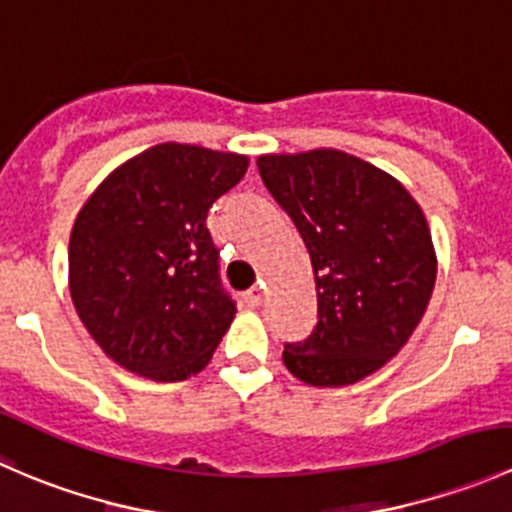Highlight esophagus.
<instances>
[{"instance_id": "34e87169", "label": "esophagus", "mask_w": 512, "mask_h": 512, "mask_svg": "<svg viewBox=\"0 0 512 512\" xmlns=\"http://www.w3.org/2000/svg\"><path fill=\"white\" fill-rule=\"evenodd\" d=\"M262 299H265V289L262 287H252L245 292V302L250 304V307H260Z\"/></svg>"}]
</instances>
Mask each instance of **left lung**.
Segmentation results:
<instances>
[{
    "label": "left lung",
    "mask_w": 512,
    "mask_h": 512,
    "mask_svg": "<svg viewBox=\"0 0 512 512\" xmlns=\"http://www.w3.org/2000/svg\"><path fill=\"white\" fill-rule=\"evenodd\" d=\"M257 168L297 225L317 287V327L282 361L304 384H356L404 349L426 312L438 270L426 215L394 175L337 148L267 153Z\"/></svg>",
    "instance_id": "left-lung-1"
}]
</instances>
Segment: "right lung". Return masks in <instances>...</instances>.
Listing matches in <instances>:
<instances>
[{
    "mask_svg": "<svg viewBox=\"0 0 512 512\" xmlns=\"http://www.w3.org/2000/svg\"><path fill=\"white\" fill-rule=\"evenodd\" d=\"M250 158L158 143L113 168L76 215L69 292L108 359L153 381L208 366L235 319L208 225Z\"/></svg>",
    "mask_w": 512,
    "mask_h": 512,
    "instance_id": "1",
    "label": "right lung"
}]
</instances>
